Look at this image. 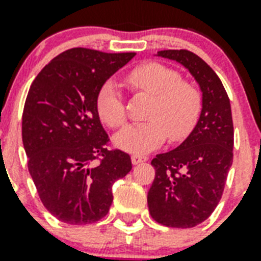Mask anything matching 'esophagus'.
<instances>
[{"label": "esophagus", "mask_w": 261, "mask_h": 261, "mask_svg": "<svg viewBox=\"0 0 261 261\" xmlns=\"http://www.w3.org/2000/svg\"><path fill=\"white\" fill-rule=\"evenodd\" d=\"M148 160V157L145 156H139V154H133L131 156V163L133 164H139V163H144Z\"/></svg>", "instance_id": "esophagus-1"}]
</instances>
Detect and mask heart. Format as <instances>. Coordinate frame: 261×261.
Returning <instances> with one entry per match:
<instances>
[{
	"label": "heart",
	"mask_w": 261,
	"mask_h": 261,
	"mask_svg": "<svg viewBox=\"0 0 261 261\" xmlns=\"http://www.w3.org/2000/svg\"><path fill=\"white\" fill-rule=\"evenodd\" d=\"M124 82L133 91L152 95L145 117L148 122L130 124L115 137V145L130 153H145L170 142L188 138L202 109V97L196 86L182 81L180 73L160 63H144L126 73ZM99 119L111 128L126 123L123 95L115 82L99 87L95 98Z\"/></svg>",
	"instance_id": "b5f03b06"
}]
</instances>
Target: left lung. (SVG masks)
<instances>
[{
  "instance_id": "8db88e82",
  "label": "left lung",
  "mask_w": 261,
  "mask_h": 261,
  "mask_svg": "<svg viewBox=\"0 0 261 261\" xmlns=\"http://www.w3.org/2000/svg\"><path fill=\"white\" fill-rule=\"evenodd\" d=\"M190 71L202 91V109L192 134L174 150L157 154L148 192L152 218L167 227L189 228L202 223L218 206L232 164L234 127L224 86L205 61L185 50H162Z\"/></svg>"
}]
</instances>
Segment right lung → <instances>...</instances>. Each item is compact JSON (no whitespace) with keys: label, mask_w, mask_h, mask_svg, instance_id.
<instances>
[{"label":"right lung","mask_w":261,"mask_h":261,"mask_svg":"<svg viewBox=\"0 0 261 261\" xmlns=\"http://www.w3.org/2000/svg\"><path fill=\"white\" fill-rule=\"evenodd\" d=\"M135 53L73 47L38 73L25 98L21 137L41 201L68 224H90L108 214L112 186L131 159L108 149L95 98L99 87Z\"/></svg>","instance_id":"obj_1"}]
</instances>
